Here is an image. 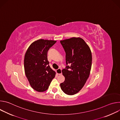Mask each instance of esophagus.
<instances>
[{
	"mask_svg": "<svg viewBox=\"0 0 120 120\" xmlns=\"http://www.w3.org/2000/svg\"><path fill=\"white\" fill-rule=\"evenodd\" d=\"M56 73L58 75H61L62 74V69H60V68H59V69L56 70Z\"/></svg>",
	"mask_w": 120,
	"mask_h": 120,
	"instance_id": "1",
	"label": "esophagus"
}]
</instances>
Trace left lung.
<instances>
[{
    "instance_id": "8db88e82",
    "label": "left lung",
    "mask_w": 120,
    "mask_h": 120,
    "mask_svg": "<svg viewBox=\"0 0 120 120\" xmlns=\"http://www.w3.org/2000/svg\"><path fill=\"white\" fill-rule=\"evenodd\" d=\"M60 43L65 52L66 64L70 65L62 70L65 80L60 83V87L65 94L72 95L82 89L89 76L92 53L88 45L80 38H72Z\"/></svg>"
}]
</instances>
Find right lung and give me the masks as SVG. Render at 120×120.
Listing matches in <instances>:
<instances>
[{"label": "right lung", "mask_w": 120, "mask_h": 120, "mask_svg": "<svg viewBox=\"0 0 120 120\" xmlns=\"http://www.w3.org/2000/svg\"><path fill=\"white\" fill-rule=\"evenodd\" d=\"M56 41L40 39L32 43L24 58L26 77L33 89L38 92L45 91L56 75L47 60V52Z\"/></svg>", "instance_id": "1"}]
</instances>
